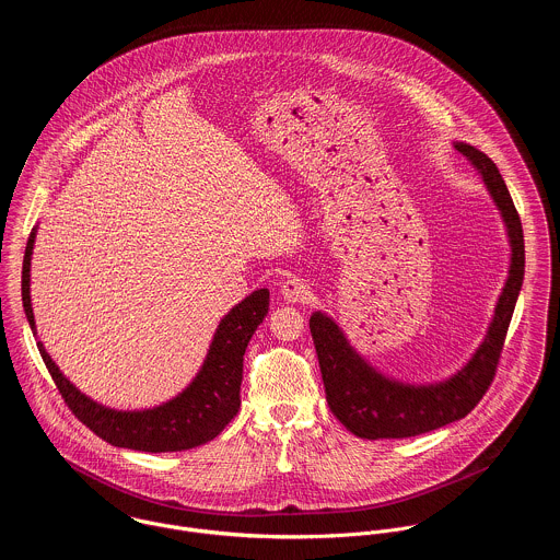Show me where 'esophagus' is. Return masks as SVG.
Segmentation results:
<instances>
[{
    "mask_svg": "<svg viewBox=\"0 0 560 560\" xmlns=\"http://www.w3.org/2000/svg\"><path fill=\"white\" fill-rule=\"evenodd\" d=\"M280 293H282V298H284L287 302H291V304H304V302H308V298H311V287H308V282H306L304 278L291 276V278H287V280L282 282Z\"/></svg>",
    "mask_w": 560,
    "mask_h": 560,
    "instance_id": "1",
    "label": "esophagus"
}]
</instances>
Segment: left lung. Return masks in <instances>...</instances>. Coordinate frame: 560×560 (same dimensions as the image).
<instances>
[{"label": "left lung", "mask_w": 560, "mask_h": 560, "mask_svg": "<svg viewBox=\"0 0 560 560\" xmlns=\"http://www.w3.org/2000/svg\"><path fill=\"white\" fill-rule=\"evenodd\" d=\"M455 151L475 165L502 215L511 245L509 276L479 349L444 382L405 384L382 375L349 345L336 320L320 311L311 317L327 405L353 435L364 440H400L455 422L477 407L495 375L524 282V233L495 163L466 142H455Z\"/></svg>", "instance_id": "1"}]
</instances>
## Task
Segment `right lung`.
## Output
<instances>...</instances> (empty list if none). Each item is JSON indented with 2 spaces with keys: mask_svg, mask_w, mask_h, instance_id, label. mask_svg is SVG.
I'll return each mask as SVG.
<instances>
[{
  "mask_svg": "<svg viewBox=\"0 0 560 560\" xmlns=\"http://www.w3.org/2000/svg\"><path fill=\"white\" fill-rule=\"evenodd\" d=\"M36 241V229H32L25 245L23 271H21V298L27 323L36 336V320L30 300V265ZM269 291L258 289L249 293L224 319L220 320L209 353L194 377V382L174 399L153 409L120 411L105 407L85 397L56 366L51 355L38 340V351L51 380L69 409L81 422L109 442L112 446L142 451V453H176L196 448L211 442L222 429L237 416L241 405V380H243V353L256 327L267 317Z\"/></svg>",
  "mask_w": 560,
  "mask_h": 560,
  "instance_id": "add662e5",
  "label": "right lung"
}]
</instances>
